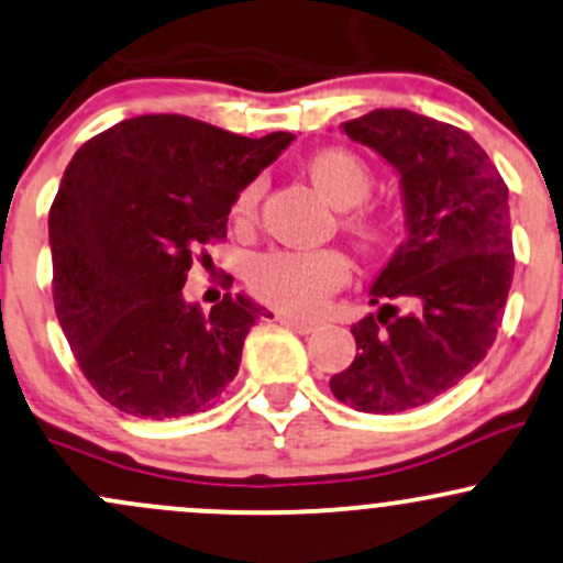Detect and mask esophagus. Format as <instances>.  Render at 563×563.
Masks as SVG:
<instances>
[{
    "label": "esophagus",
    "mask_w": 563,
    "mask_h": 563,
    "mask_svg": "<svg viewBox=\"0 0 563 563\" xmlns=\"http://www.w3.org/2000/svg\"><path fill=\"white\" fill-rule=\"evenodd\" d=\"M280 320L288 325V329H294L296 333H312L314 329H318V320L299 318V314H283Z\"/></svg>",
    "instance_id": "obj_1"
}]
</instances>
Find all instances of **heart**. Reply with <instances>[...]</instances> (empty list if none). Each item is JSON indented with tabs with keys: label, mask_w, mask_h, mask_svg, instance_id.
Here are the masks:
<instances>
[{
	"label": "heart",
	"mask_w": 563,
	"mask_h": 563,
	"mask_svg": "<svg viewBox=\"0 0 563 563\" xmlns=\"http://www.w3.org/2000/svg\"><path fill=\"white\" fill-rule=\"evenodd\" d=\"M305 173L314 189L331 202L333 208H352L366 200L372 189V170L347 150H320L307 157ZM264 184L258 178L245 184L232 202V219L238 224H249L262 200ZM350 227L363 240L374 243L385 234V224L372 213L350 216ZM350 277V262L339 251H269L262 253L249 267L251 291L272 307L288 312L310 314L323 307V301L342 288Z\"/></svg>",
	"instance_id": "heart-1"
}]
</instances>
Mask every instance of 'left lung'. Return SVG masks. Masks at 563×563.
I'll return each mask as SVG.
<instances>
[{
  "label": "left lung",
  "mask_w": 563,
  "mask_h": 563,
  "mask_svg": "<svg viewBox=\"0 0 563 563\" xmlns=\"http://www.w3.org/2000/svg\"><path fill=\"white\" fill-rule=\"evenodd\" d=\"M342 133L393 165L406 240L368 288L379 310L352 325L357 352L333 398L366 413L430 404L484 361L512 283L503 176L460 128L409 109H374Z\"/></svg>",
  "instance_id": "left-lung-1"
}]
</instances>
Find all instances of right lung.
Instances as JSON below:
<instances>
[{
  "mask_svg": "<svg viewBox=\"0 0 563 563\" xmlns=\"http://www.w3.org/2000/svg\"><path fill=\"white\" fill-rule=\"evenodd\" d=\"M294 133L245 139L181 114L117 122L82 144L51 208L53 301L79 368L141 419L211 409L262 314L245 294L184 299L191 253L227 238L245 184Z\"/></svg>",
  "mask_w": 563,
  "mask_h": 563,
  "instance_id": "obj_1",
  "label": "right lung"
}]
</instances>
